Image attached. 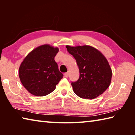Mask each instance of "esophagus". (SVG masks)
Instances as JSON below:
<instances>
[{
    "label": "esophagus",
    "instance_id": "obj_1",
    "mask_svg": "<svg viewBox=\"0 0 135 135\" xmlns=\"http://www.w3.org/2000/svg\"><path fill=\"white\" fill-rule=\"evenodd\" d=\"M64 77H66V78H68V76H69V73H64Z\"/></svg>",
    "mask_w": 135,
    "mask_h": 135
}]
</instances>
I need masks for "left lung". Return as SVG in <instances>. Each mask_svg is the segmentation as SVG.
<instances>
[{
    "label": "left lung",
    "mask_w": 135,
    "mask_h": 135,
    "mask_svg": "<svg viewBox=\"0 0 135 135\" xmlns=\"http://www.w3.org/2000/svg\"><path fill=\"white\" fill-rule=\"evenodd\" d=\"M68 52L76 59L80 76L72 82L73 91L84 99H94L110 85L112 70L107 58L91 46H66Z\"/></svg>",
    "instance_id": "8db88e82"
}]
</instances>
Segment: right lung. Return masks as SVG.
I'll return each instance as SVG.
<instances>
[{"label": "right lung", "instance_id": "right-lung-1", "mask_svg": "<svg viewBox=\"0 0 135 135\" xmlns=\"http://www.w3.org/2000/svg\"><path fill=\"white\" fill-rule=\"evenodd\" d=\"M58 47L43 45L36 47L25 57L19 68L22 85L31 94L43 97L55 89L62 78L54 58Z\"/></svg>", "mask_w": 135, "mask_h": 135}]
</instances>
